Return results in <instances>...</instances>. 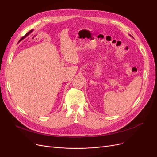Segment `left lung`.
Segmentation results:
<instances>
[{
  "label": "left lung",
  "instance_id": "obj_1",
  "mask_svg": "<svg viewBox=\"0 0 157 157\" xmlns=\"http://www.w3.org/2000/svg\"><path fill=\"white\" fill-rule=\"evenodd\" d=\"M129 36H130V37H132V36H131V35H129Z\"/></svg>",
  "mask_w": 157,
  "mask_h": 157
}]
</instances>
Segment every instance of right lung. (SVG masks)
<instances>
[{"label":"right lung","instance_id":"right-lung-1","mask_svg":"<svg viewBox=\"0 0 157 157\" xmlns=\"http://www.w3.org/2000/svg\"><path fill=\"white\" fill-rule=\"evenodd\" d=\"M32 30H30V31H29V32H28V33H27V34H26V35H25V36H23V37H22V38H21V39H20V40H19V42H20V41H21V40H23V39H24V38H25V37H26V36H28V35H29V34H30V33H31V32H32Z\"/></svg>","mask_w":157,"mask_h":157}]
</instances>
